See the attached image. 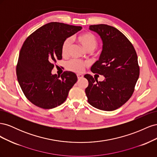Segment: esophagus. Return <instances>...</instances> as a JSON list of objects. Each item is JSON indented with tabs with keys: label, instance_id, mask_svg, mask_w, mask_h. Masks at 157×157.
Listing matches in <instances>:
<instances>
[{
	"label": "esophagus",
	"instance_id": "34e87169",
	"mask_svg": "<svg viewBox=\"0 0 157 157\" xmlns=\"http://www.w3.org/2000/svg\"><path fill=\"white\" fill-rule=\"evenodd\" d=\"M83 77V75L81 74H77V78L78 79H80Z\"/></svg>",
	"mask_w": 157,
	"mask_h": 157
}]
</instances>
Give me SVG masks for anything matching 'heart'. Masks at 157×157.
I'll use <instances>...</instances> for the list:
<instances>
[{"label":"heart","instance_id":"obj_1","mask_svg":"<svg viewBox=\"0 0 157 157\" xmlns=\"http://www.w3.org/2000/svg\"><path fill=\"white\" fill-rule=\"evenodd\" d=\"M76 42L81 46L82 48L87 52H92L96 48L98 40L96 36L92 33L84 32L75 37ZM71 41L70 39H65L61 45V55L63 57L67 56L71 49ZM87 66V63L82 61L73 59L69 61L66 65V68L67 70L73 71L75 73H82L85 67Z\"/></svg>","mask_w":157,"mask_h":157}]
</instances>
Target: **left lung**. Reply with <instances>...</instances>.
I'll return each instance as SVG.
<instances>
[{
    "instance_id": "obj_1",
    "label": "left lung",
    "mask_w": 157,
    "mask_h": 157,
    "mask_svg": "<svg viewBox=\"0 0 157 157\" xmlns=\"http://www.w3.org/2000/svg\"><path fill=\"white\" fill-rule=\"evenodd\" d=\"M103 41L99 59L91 67L93 73L103 75L102 82L85 75L88 86L85 90L88 101L103 111H114L128 101L134 93L140 76L137 56L130 41L116 28L105 24L93 25Z\"/></svg>"
}]
</instances>
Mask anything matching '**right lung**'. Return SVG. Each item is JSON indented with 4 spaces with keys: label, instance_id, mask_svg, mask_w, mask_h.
Listing matches in <instances>:
<instances>
[{
    "label": "right lung",
    "instance_id": "obj_1",
    "mask_svg": "<svg viewBox=\"0 0 157 157\" xmlns=\"http://www.w3.org/2000/svg\"><path fill=\"white\" fill-rule=\"evenodd\" d=\"M82 27L50 22L42 26L23 42L16 66L18 82L25 97L35 105L49 109L62 104L77 77L64 71L52 75L57 60L62 59L61 45Z\"/></svg>",
    "mask_w": 157,
    "mask_h": 157
}]
</instances>
